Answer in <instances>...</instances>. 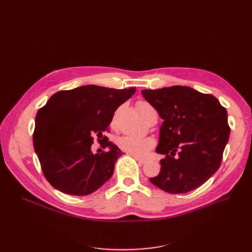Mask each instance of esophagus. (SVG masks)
<instances>
[{
  "label": "esophagus",
  "instance_id": "1",
  "mask_svg": "<svg viewBox=\"0 0 252 252\" xmlns=\"http://www.w3.org/2000/svg\"><path fill=\"white\" fill-rule=\"evenodd\" d=\"M135 159H136L139 163H142V164H144V163H146V162H147V160H146V159H144V158L137 157V156H135Z\"/></svg>",
  "mask_w": 252,
  "mask_h": 252
}]
</instances>
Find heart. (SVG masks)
I'll use <instances>...</instances> for the list:
<instances>
[{
  "label": "heart",
  "mask_w": 252,
  "mask_h": 252,
  "mask_svg": "<svg viewBox=\"0 0 252 252\" xmlns=\"http://www.w3.org/2000/svg\"><path fill=\"white\" fill-rule=\"evenodd\" d=\"M138 109L141 115L145 118L149 111L155 110L152 106L144 101L138 102ZM117 145L122 150L135 156H145L154 146L155 141L152 138H141L137 136L126 135L117 139Z\"/></svg>",
  "instance_id": "1"
}]
</instances>
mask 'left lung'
I'll use <instances>...</instances> for the list:
<instances>
[{
	"instance_id": "1",
	"label": "left lung",
	"mask_w": 252,
	"mask_h": 252,
	"mask_svg": "<svg viewBox=\"0 0 252 252\" xmlns=\"http://www.w3.org/2000/svg\"><path fill=\"white\" fill-rule=\"evenodd\" d=\"M142 95L163 119L155 151L165 158L150 182L171 194L200 187L219 169L229 141L226 108L215 96L190 87L143 90Z\"/></svg>"
}]
</instances>
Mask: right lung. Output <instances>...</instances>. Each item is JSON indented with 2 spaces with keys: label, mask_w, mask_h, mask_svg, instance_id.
<instances>
[{
  "label": "right lung",
  "mask_w": 252,
  "mask_h": 252,
  "mask_svg": "<svg viewBox=\"0 0 252 252\" xmlns=\"http://www.w3.org/2000/svg\"><path fill=\"white\" fill-rule=\"evenodd\" d=\"M135 92L136 88L82 86L55 93L37 111L33 147L53 187L69 195L85 196L109 181L115 161L125 153L115 144L105 142L103 148L107 152L94 154L92 144L96 136L102 143L100 139L115 110Z\"/></svg>",
  "instance_id": "right-lung-1"
}]
</instances>
